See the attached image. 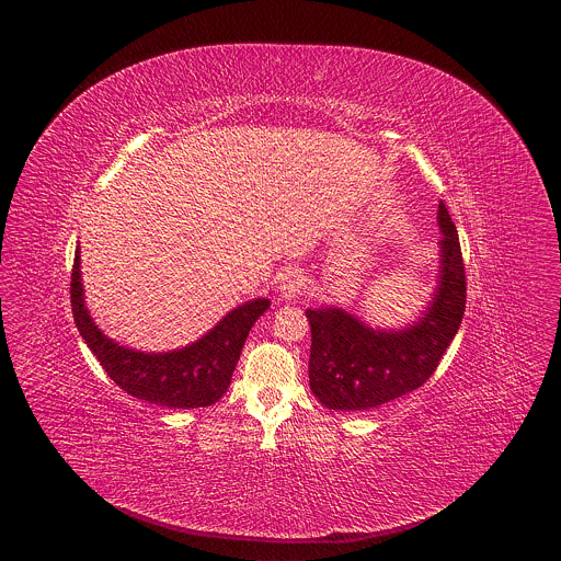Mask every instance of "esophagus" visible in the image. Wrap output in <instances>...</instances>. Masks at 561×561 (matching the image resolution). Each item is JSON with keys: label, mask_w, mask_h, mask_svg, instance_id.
<instances>
[{"label": "esophagus", "mask_w": 561, "mask_h": 561, "mask_svg": "<svg viewBox=\"0 0 561 561\" xmlns=\"http://www.w3.org/2000/svg\"><path fill=\"white\" fill-rule=\"evenodd\" d=\"M304 290V277L297 268H286L282 275H279V297L286 299V301H293L301 295Z\"/></svg>", "instance_id": "esophagus-1"}]
</instances>
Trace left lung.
I'll return each mask as SVG.
<instances>
[{
	"instance_id": "8db88e82",
	"label": "left lung",
	"mask_w": 561,
	"mask_h": 561,
	"mask_svg": "<svg viewBox=\"0 0 561 561\" xmlns=\"http://www.w3.org/2000/svg\"><path fill=\"white\" fill-rule=\"evenodd\" d=\"M439 271L428 306L402 329L368 327L337 308H306L310 324L308 379L331 411H370L420 388L455 340L466 308V275L457 228L439 202Z\"/></svg>"
}]
</instances>
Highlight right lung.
<instances>
[{"label":"right lung","instance_id":"add662e5","mask_svg":"<svg viewBox=\"0 0 561 561\" xmlns=\"http://www.w3.org/2000/svg\"><path fill=\"white\" fill-rule=\"evenodd\" d=\"M75 251L70 304L75 327L108 377L141 402L167 409H204L219 402L230 386L232 370L257 319L271 299L239 304L199 340L164 353H146L111 340L89 312L82 284V257Z\"/></svg>","mask_w":561,"mask_h":561}]
</instances>
